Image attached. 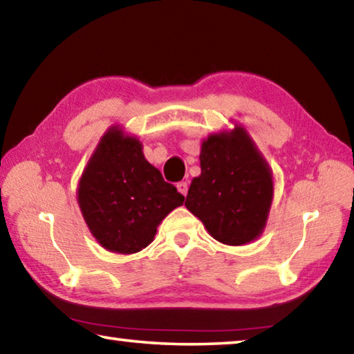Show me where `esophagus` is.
Masks as SVG:
<instances>
[{"instance_id":"1","label":"esophagus","mask_w":354,"mask_h":354,"mask_svg":"<svg viewBox=\"0 0 354 354\" xmlns=\"http://www.w3.org/2000/svg\"><path fill=\"white\" fill-rule=\"evenodd\" d=\"M178 190H179V194L181 195H187V190H189V184H187V181H181V183H178Z\"/></svg>"}]
</instances>
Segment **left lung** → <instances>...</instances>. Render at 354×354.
<instances>
[{
    "mask_svg": "<svg viewBox=\"0 0 354 354\" xmlns=\"http://www.w3.org/2000/svg\"><path fill=\"white\" fill-rule=\"evenodd\" d=\"M200 167L185 207L225 245L237 247L261 237L273 201V171L247 129L236 124L207 136Z\"/></svg>",
    "mask_w": 354,
    "mask_h": 354,
    "instance_id": "1",
    "label": "left lung"
}]
</instances>
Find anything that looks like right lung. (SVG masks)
<instances>
[{"label": "right lung", "mask_w": 354, "mask_h": 354, "mask_svg": "<svg viewBox=\"0 0 354 354\" xmlns=\"http://www.w3.org/2000/svg\"><path fill=\"white\" fill-rule=\"evenodd\" d=\"M142 142L118 124L101 137L77 184V205L101 247L133 254L154 241L156 231L184 196L143 156Z\"/></svg>", "instance_id": "1"}]
</instances>
